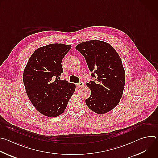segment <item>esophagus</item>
I'll return each mask as SVG.
<instances>
[{
    "label": "esophagus",
    "instance_id": "1",
    "mask_svg": "<svg viewBox=\"0 0 158 158\" xmlns=\"http://www.w3.org/2000/svg\"><path fill=\"white\" fill-rule=\"evenodd\" d=\"M84 85V82H80L79 84H77L78 87H82Z\"/></svg>",
    "mask_w": 158,
    "mask_h": 158
}]
</instances>
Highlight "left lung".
<instances>
[{
    "label": "left lung",
    "instance_id": "1",
    "mask_svg": "<svg viewBox=\"0 0 158 158\" xmlns=\"http://www.w3.org/2000/svg\"><path fill=\"white\" fill-rule=\"evenodd\" d=\"M76 49L84 57L95 78L86 84L91 94L85 103L96 113H106L118 104L123 96L125 72L121 59L109 44L98 40L80 43Z\"/></svg>",
    "mask_w": 158,
    "mask_h": 158
}]
</instances>
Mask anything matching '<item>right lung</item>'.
<instances>
[{
	"instance_id": "obj_1",
	"label": "right lung",
	"mask_w": 158,
	"mask_h": 158,
	"mask_svg": "<svg viewBox=\"0 0 158 158\" xmlns=\"http://www.w3.org/2000/svg\"><path fill=\"white\" fill-rule=\"evenodd\" d=\"M70 45L51 44L34 51L26 66L23 81L27 94L36 109L48 117H56L66 108L76 85L60 81L62 60Z\"/></svg>"
}]
</instances>
